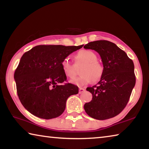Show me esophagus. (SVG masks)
<instances>
[{"label":"esophagus","instance_id":"1","mask_svg":"<svg viewBox=\"0 0 149 149\" xmlns=\"http://www.w3.org/2000/svg\"><path fill=\"white\" fill-rule=\"evenodd\" d=\"M85 91V89H84V88H79V94H81V93H83Z\"/></svg>","mask_w":149,"mask_h":149}]
</instances>
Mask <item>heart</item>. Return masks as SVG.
Returning <instances> with one entry per match:
<instances>
[{
	"label": "heart",
	"instance_id": "b5f03b06",
	"mask_svg": "<svg viewBox=\"0 0 149 149\" xmlns=\"http://www.w3.org/2000/svg\"><path fill=\"white\" fill-rule=\"evenodd\" d=\"M75 64L82 65L80 69L79 77L72 81V83L79 87H84L91 83L93 80L97 81L100 79L104 73V67L99 60L94 52L90 50L83 49L77 52L74 57ZM61 67L64 75L70 79H74L76 75L74 65L65 58L62 60Z\"/></svg>",
	"mask_w": 149,
	"mask_h": 149
}]
</instances>
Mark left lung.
I'll use <instances>...</instances> for the list:
<instances>
[{
	"label": "left lung",
	"instance_id": "left-lung-1",
	"mask_svg": "<svg viewBox=\"0 0 149 149\" xmlns=\"http://www.w3.org/2000/svg\"><path fill=\"white\" fill-rule=\"evenodd\" d=\"M84 48L97 52L104 67L97 85L86 89L93 99L85 104V111L99 120L114 117L124 109L135 87L134 64L123 50L106 40L90 42Z\"/></svg>",
	"mask_w": 149,
	"mask_h": 149
}]
</instances>
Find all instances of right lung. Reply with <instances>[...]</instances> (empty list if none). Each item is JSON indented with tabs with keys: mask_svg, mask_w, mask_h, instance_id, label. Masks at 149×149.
Instances as JSON below:
<instances>
[{
	"mask_svg": "<svg viewBox=\"0 0 149 149\" xmlns=\"http://www.w3.org/2000/svg\"><path fill=\"white\" fill-rule=\"evenodd\" d=\"M84 46L38 45L23 54L14 73L17 93L26 109L35 116L49 120L60 116L70 96L78 87L66 81L62 60Z\"/></svg>",
	"mask_w": 149,
	"mask_h": 149,
	"instance_id": "obj_1",
	"label": "right lung"
}]
</instances>
